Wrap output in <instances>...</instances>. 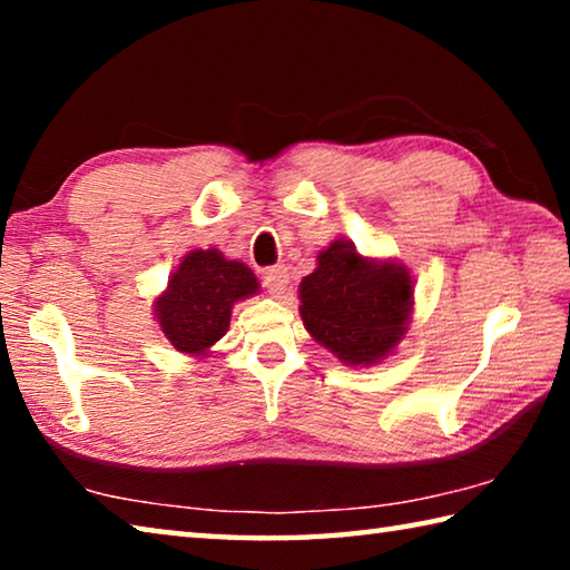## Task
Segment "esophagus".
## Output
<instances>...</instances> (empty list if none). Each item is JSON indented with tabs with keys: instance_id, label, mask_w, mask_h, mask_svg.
Instances as JSON below:
<instances>
[{
	"instance_id": "34e87169",
	"label": "esophagus",
	"mask_w": 570,
	"mask_h": 570,
	"mask_svg": "<svg viewBox=\"0 0 570 570\" xmlns=\"http://www.w3.org/2000/svg\"><path fill=\"white\" fill-rule=\"evenodd\" d=\"M264 286L272 296H284L288 288V272L286 266H272L264 272Z\"/></svg>"
}]
</instances>
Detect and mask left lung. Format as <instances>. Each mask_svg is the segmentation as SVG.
I'll return each mask as SVG.
<instances>
[{"label":"left lung","instance_id":"obj_1","mask_svg":"<svg viewBox=\"0 0 570 570\" xmlns=\"http://www.w3.org/2000/svg\"><path fill=\"white\" fill-rule=\"evenodd\" d=\"M410 268L366 258L352 240H334L298 284L302 322L344 364H374L400 344L412 314Z\"/></svg>","mask_w":570,"mask_h":570}]
</instances>
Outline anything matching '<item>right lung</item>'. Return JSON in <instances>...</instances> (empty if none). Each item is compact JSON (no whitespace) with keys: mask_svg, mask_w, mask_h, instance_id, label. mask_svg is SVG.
Listing matches in <instances>:
<instances>
[{"mask_svg":"<svg viewBox=\"0 0 570 570\" xmlns=\"http://www.w3.org/2000/svg\"><path fill=\"white\" fill-rule=\"evenodd\" d=\"M258 294V282L246 264L230 262L220 250H190L156 298V320L178 352L208 356L228 332L230 308Z\"/></svg>","mask_w":570,"mask_h":570,"instance_id":"right-lung-1","label":"right lung"}]
</instances>
